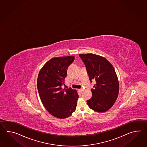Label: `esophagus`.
<instances>
[{
  "instance_id": "obj_1",
  "label": "esophagus",
  "mask_w": 147,
  "mask_h": 147,
  "mask_svg": "<svg viewBox=\"0 0 147 147\" xmlns=\"http://www.w3.org/2000/svg\"><path fill=\"white\" fill-rule=\"evenodd\" d=\"M79 92H80V93H81L82 91H83V89H79Z\"/></svg>"
}]
</instances>
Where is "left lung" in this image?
<instances>
[{
	"label": "left lung",
	"instance_id": "8db88e82",
	"mask_svg": "<svg viewBox=\"0 0 147 147\" xmlns=\"http://www.w3.org/2000/svg\"><path fill=\"white\" fill-rule=\"evenodd\" d=\"M87 68L90 81L96 82L91 91L92 97L87 100L88 106L98 113L109 110L119 94V83L112 64L103 57L93 53L80 54Z\"/></svg>",
	"mask_w": 147,
	"mask_h": 147
}]
</instances>
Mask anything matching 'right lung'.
Wrapping results in <instances>:
<instances>
[{
	"instance_id": "add662e5",
	"label": "right lung",
	"mask_w": 147,
	"mask_h": 147,
	"mask_svg": "<svg viewBox=\"0 0 147 147\" xmlns=\"http://www.w3.org/2000/svg\"><path fill=\"white\" fill-rule=\"evenodd\" d=\"M74 60V56L53 58L44 65L38 76V90L42 103L51 115L60 119L71 116L77 105V91L61 88L67 69Z\"/></svg>"
}]
</instances>
